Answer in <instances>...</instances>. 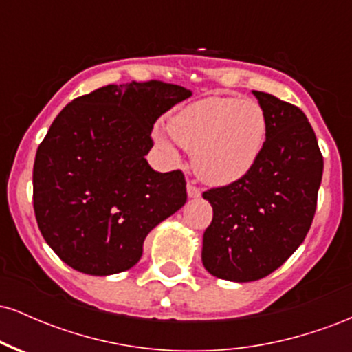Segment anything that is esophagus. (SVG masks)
Here are the masks:
<instances>
[{"label": "esophagus", "instance_id": "1", "mask_svg": "<svg viewBox=\"0 0 352 352\" xmlns=\"http://www.w3.org/2000/svg\"><path fill=\"white\" fill-rule=\"evenodd\" d=\"M187 193H188L190 199H199V197L201 195V190L197 187L193 182H188V184H187Z\"/></svg>", "mask_w": 352, "mask_h": 352}]
</instances>
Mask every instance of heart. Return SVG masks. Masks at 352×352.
I'll return each instance as SVG.
<instances>
[{
	"label": "heart",
	"instance_id": "b5f03b06",
	"mask_svg": "<svg viewBox=\"0 0 352 352\" xmlns=\"http://www.w3.org/2000/svg\"><path fill=\"white\" fill-rule=\"evenodd\" d=\"M168 129L182 147L193 151V168L201 180L230 185L258 162L268 125L256 100L210 96L173 114ZM155 140L172 159L179 157L164 132H155Z\"/></svg>",
	"mask_w": 352,
	"mask_h": 352
}]
</instances>
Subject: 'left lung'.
<instances>
[{
    "instance_id": "left-lung-1",
    "label": "left lung",
    "mask_w": 352,
    "mask_h": 352,
    "mask_svg": "<svg viewBox=\"0 0 352 352\" xmlns=\"http://www.w3.org/2000/svg\"><path fill=\"white\" fill-rule=\"evenodd\" d=\"M266 116V140L248 175L204 192L213 220L204 233L201 261L221 280L268 276L308 235L322 179V155L301 109L253 91Z\"/></svg>"
}]
</instances>
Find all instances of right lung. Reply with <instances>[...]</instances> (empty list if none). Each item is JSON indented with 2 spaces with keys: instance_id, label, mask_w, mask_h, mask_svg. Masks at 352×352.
<instances>
[{
  "instance_id": "right-lung-1",
  "label": "right lung",
  "mask_w": 352,
  "mask_h": 352,
  "mask_svg": "<svg viewBox=\"0 0 352 352\" xmlns=\"http://www.w3.org/2000/svg\"><path fill=\"white\" fill-rule=\"evenodd\" d=\"M190 96L160 80L111 84L59 112L36 152L33 204L64 263L94 276L125 272L145 236L184 207V173L155 172L145 155L155 120Z\"/></svg>"
}]
</instances>
